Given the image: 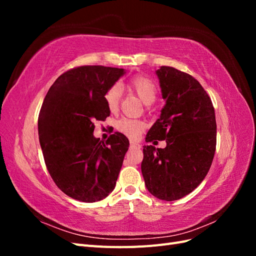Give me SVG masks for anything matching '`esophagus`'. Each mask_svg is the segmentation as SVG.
I'll list each match as a JSON object with an SVG mask.
<instances>
[{
  "label": "esophagus",
  "instance_id": "1",
  "mask_svg": "<svg viewBox=\"0 0 256 256\" xmlns=\"http://www.w3.org/2000/svg\"><path fill=\"white\" fill-rule=\"evenodd\" d=\"M130 146L131 147H136V148H140V147H141V145L136 141H130Z\"/></svg>",
  "mask_w": 256,
  "mask_h": 256
}]
</instances>
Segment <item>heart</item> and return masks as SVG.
<instances>
[{
    "mask_svg": "<svg viewBox=\"0 0 256 256\" xmlns=\"http://www.w3.org/2000/svg\"><path fill=\"white\" fill-rule=\"evenodd\" d=\"M127 88L129 90L132 92L134 94H136L138 97V99H140L141 102L146 106L152 104L154 102V99H156V95H157L156 86H154L152 81L145 78V76H134V79H131L127 83ZM120 94H122V90L120 88V85L118 84L112 85V86L106 90L104 95V100L108 106V109H109L111 112L118 111V106H120ZM118 129L124 134H126L127 136L136 138L144 129V124L140 120H130L125 118L118 120Z\"/></svg>",
    "mask_w": 256,
    "mask_h": 256,
    "instance_id": "heart-1",
    "label": "heart"
}]
</instances>
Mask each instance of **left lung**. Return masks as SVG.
<instances>
[{"label":"left lung","instance_id":"8db88e82","mask_svg":"<svg viewBox=\"0 0 256 256\" xmlns=\"http://www.w3.org/2000/svg\"><path fill=\"white\" fill-rule=\"evenodd\" d=\"M156 74L166 104L145 141L166 140V146L144 145L141 170L147 190L171 202L189 194L207 175L216 150V124L212 100L196 79L168 66Z\"/></svg>","mask_w":256,"mask_h":256}]
</instances>
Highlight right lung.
<instances>
[{
    "instance_id": "add662e5",
    "label": "right lung",
    "mask_w": 256,
    "mask_h": 256,
    "mask_svg": "<svg viewBox=\"0 0 256 256\" xmlns=\"http://www.w3.org/2000/svg\"><path fill=\"white\" fill-rule=\"evenodd\" d=\"M125 69L81 66L60 74L49 88L38 116V136L46 166L65 194L85 203L113 191L128 150L122 134L104 142L94 136V122L110 115L106 90Z\"/></svg>"
}]
</instances>
